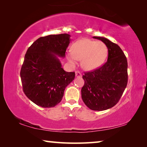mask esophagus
<instances>
[{"instance_id": "esophagus-1", "label": "esophagus", "mask_w": 147, "mask_h": 147, "mask_svg": "<svg viewBox=\"0 0 147 147\" xmlns=\"http://www.w3.org/2000/svg\"><path fill=\"white\" fill-rule=\"evenodd\" d=\"M75 76L76 77H82V74L78 71H76L75 72Z\"/></svg>"}]
</instances>
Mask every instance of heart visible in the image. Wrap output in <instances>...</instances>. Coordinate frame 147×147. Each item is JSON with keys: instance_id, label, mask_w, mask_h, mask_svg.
Masks as SVG:
<instances>
[{"instance_id": "1", "label": "heart", "mask_w": 147, "mask_h": 147, "mask_svg": "<svg viewBox=\"0 0 147 147\" xmlns=\"http://www.w3.org/2000/svg\"><path fill=\"white\" fill-rule=\"evenodd\" d=\"M72 52L67 53V59L71 64L81 59V66L86 71H92L100 67L108 55V49L102 41L82 39L71 47Z\"/></svg>"}]
</instances>
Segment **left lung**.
Instances as JSON below:
<instances>
[{
    "label": "left lung",
    "instance_id": "1",
    "mask_svg": "<svg viewBox=\"0 0 147 147\" xmlns=\"http://www.w3.org/2000/svg\"><path fill=\"white\" fill-rule=\"evenodd\" d=\"M106 45L108 60L102 66L82 76V98L89 109L103 111L118 102L128 82L127 59L117 45L103 37H93Z\"/></svg>",
    "mask_w": 147,
    "mask_h": 147
}]
</instances>
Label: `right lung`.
<instances>
[{
  "label": "right lung",
  "instance_id": "right-lung-1",
  "mask_svg": "<svg viewBox=\"0 0 147 147\" xmlns=\"http://www.w3.org/2000/svg\"><path fill=\"white\" fill-rule=\"evenodd\" d=\"M70 37L67 34L41 37L27 50L20 73L22 85L26 96L39 106H56L74 79L75 73L65 71L59 60L65 56Z\"/></svg>",
  "mask_w": 147,
  "mask_h": 147
}]
</instances>
